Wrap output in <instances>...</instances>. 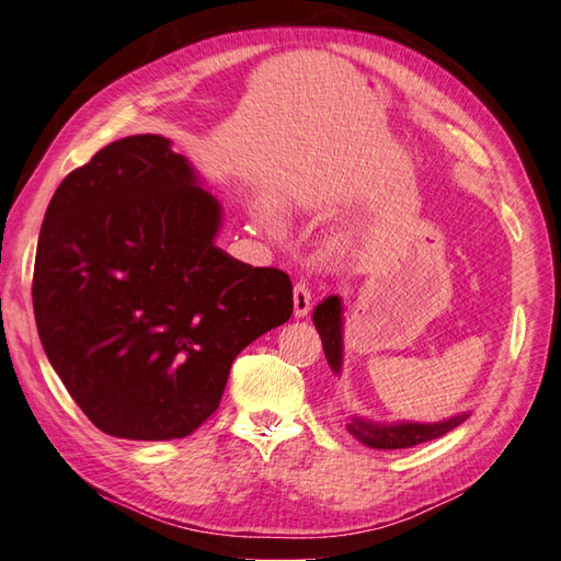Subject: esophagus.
<instances>
[{
    "instance_id": "1",
    "label": "esophagus",
    "mask_w": 561,
    "mask_h": 561,
    "mask_svg": "<svg viewBox=\"0 0 561 561\" xmlns=\"http://www.w3.org/2000/svg\"><path fill=\"white\" fill-rule=\"evenodd\" d=\"M313 306V294L308 289L306 282H296L294 284V316L296 318H306L311 313Z\"/></svg>"
}]
</instances>
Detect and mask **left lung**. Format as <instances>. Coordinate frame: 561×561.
<instances>
[{"label": "left lung", "mask_w": 561, "mask_h": 561, "mask_svg": "<svg viewBox=\"0 0 561 561\" xmlns=\"http://www.w3.org/2000/svg\"><path fill=\"white\" fill-rule=\"evenodd\" d=\"M342 299L340 296H328V299L320 301L313 308V323L320 340H323V350H325V359L332 368V374L340 376L342 374V332H344V318H342ZM468 412L456 414L450 420L444 422H434V424H422V422H371L364 420V416H352L347 424V432L362 440L368 448H383V450H396V448H412L416 444H424V440H432L444 436L453 428L460 426L465 420H468Z\"/></svg>", "instance_id": "1"}]
</instances>
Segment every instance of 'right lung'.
I'll use <instances>...</instances> for the list:
<instances>
[{
  "label": "right lung",
  "instance_id": "add662e5",
  "mask_svg": "<svg viewBox=\"0 0 561 561\" xmlns=\"http://www.w3.org/2000/svg\"><path fill=\"white\" fill-rule=\"evenodd\" d=\"M224 211L171 139L135 135L71 171L33 270L43 350L81 412L133 440L193 434L231 364L287 323V272L217 245Z\"/></svg>",
  "mask_w": 561,
  "mask_h": 561
}]
</instances>
